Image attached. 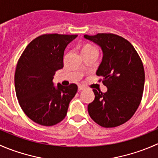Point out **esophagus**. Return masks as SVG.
I'll use <instances>...</instances> for the list:
<instances>
[{
    "label": "esophagus",
    "instance_id": "1",
    "mask_svg": "<svg viewBox=\"0 0 158 158\" xmlns=\"http://www.w3.org/2000/svg\"><path fill=\"white\" fill-rule=\"evenodd\" d=\"M84 89H85V87H84L83 85H79V87H78V89H79V91L83 90Z\"/></svg>",
    "mask_w": 158,
    "mask_h": 158
}]
</instances>
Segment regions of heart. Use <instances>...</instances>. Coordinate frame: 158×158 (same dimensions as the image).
<instances>
[{
	"label": "heart",
	"mask_w": 158,
	"mask_h": 158,
	"mask_svg": "<svg viewBox=\"0 0 158 158\" xmlns=\"http://www.w3.org/2000/svg\"><path fill=\"white\" fill-rule=\"evenodd\" d=\"M92 49H95V47H92V46H85V47L83 48V49H82V52H83V51L92 50Z\"/></svg>",
	"instance_id": "obj_1"
}]
</instances>
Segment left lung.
I'll use <instances>...</instances> for the list:
<instances>
[{
  "label": "left lung",
  "mask_w": 158,
  "mask_h": 158,
  "mask_svg": "<svg viewBox=\"0 0 158 158\" xmlns=\"http://www.w3.org/2000/svg\"><path fill=\"white\" fill-rule=\"evenodd\" d=\"M84 38L102 50L96 75L108 89L105 93L93 89L95 99L89 104V114L100 126H118L133 116L141 103L144 86L142 61L131 43L120 36L98 33Z\"/></svg>",
  "instance_id": "obj_1"
}]
</instances>
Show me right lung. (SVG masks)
Segmentation results:
<instances>
[{
    "mask_svg": "<svg viewBox=\"0 0 158 158\" xmlns=\"http://www.w3.org/2000/svg\"><path fill=\"white\" fill-rule=\"evenodd\" d=\"M77 35L44 34L32 40L17 64L14 83L19 104L36 123L52 126L63 120L70 101L77 92L76 84L54 85L56 72L63 67L64 50Z\"/></svg>",
    "mask_w": 158,
    "mask_h": 158,
    "instance_id": "right-lung-1",
    "label": "right lung"
}]
</instances>
